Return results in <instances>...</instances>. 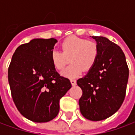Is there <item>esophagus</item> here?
Masks as SVG:
<instances>
[{"mask_svg": "<svg viewBox=\"0 0 135 135\" xmlns=\"http://www.w3.org/2000/svg\"><path fill=\"white\" fill-rule=\"evenodd\" d=\"M70 82H71V85H73V86H74V85H76V81L75 80V79H71Z\"/></svg>", "mask_w": 135, "mask_h": 135, "instance_id": "34e87169", "label": "esophagus"}]
</instances>
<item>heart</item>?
Here are the masks:
<instances>
[{"instance_id": "b5f03b06", "label": "heart", "mask_w": 135, "mask_h": 135, "mask_svg": "<svg viewBox=\"0 0 135 135\" xmlns=\"http://www.w3.org/2000/svg\"><path fill=\"white\" fill-rule=\"evenodd\" d=\"M62 52L53 49L50 53V61L53 67L62 70L69 59L71 64L61 71V75L69 79L79 76L83 69L88 71L96 62L98 48L96 42L86 39L70 36L61 43Z\"/></svg>"}]
</instances>
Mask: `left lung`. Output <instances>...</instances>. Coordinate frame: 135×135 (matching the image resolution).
Segmentation results:
<instances>
[{"mask_svg": "<svg viewBox=\"0 0 135 135\" xmlns=\"http://www.w3.org/2000/svg\"><path fill=\"white\" fill-rule=\"evenodd\" d=\"M98 54L94 66L76 83L82 90L79 100L82 116L91 121L107 119L123 103L129 78L124 53L119 45L102 36H93Z\"/></svg>", "mask_w": 135, "mask_h": 135, "instance_id": "1", "label": "left lung"}]
</instances>
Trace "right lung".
I'll list each match as a JSON object with an SVG mask.
<instances>
[{"label": "right lung", "instance_id": "1", "mask_svg": "<svg viewBox=\"0 0 135 135\" xmlns=\"http://www.w3.org/2000/svg\"><path fill=\"white\" fill-rule=\"evenodd\" d=\"M54 38H36L21 45L13 53L8 71L11 95L25 118L37 123L50 122L59 112V100L71 88L50 61L57 42Z\"/></svg>", "mask_w": 135, "mask_h": 135}]
</instances>
